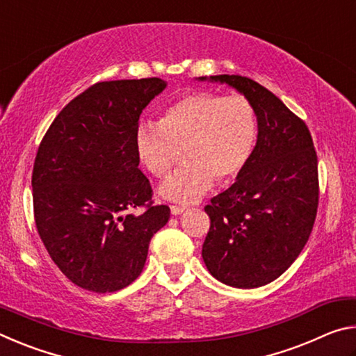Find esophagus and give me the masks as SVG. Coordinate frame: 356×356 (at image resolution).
<instances>
[{
	"label": "esophagus",
	"instance_id": "obj_1",
	"mask_svg": "<svg viewBox=\"0 0 356 356\" xmlns=\"http://www.w3.org/2000/svg\"><path fill=\"white\" fill-rule=\"evenodd\" d=\"M185 210V206H171V213L172 215H180Z\"/></svg>",
	"mask_w": 356,
	"mask_h": 356
}]
</instances>
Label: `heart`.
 Returning <instances> with one entry per match:
<instances>
[{
    "label": "heart",
    "mask_w": 356,
    "mask_h": 356,
    "mask_svg": "<svg viewBox=\"0 0 356 356\" xmlns=\"http://www.w3.org/2000/svg\"><path fill=\"white\" fill-rule=\"evenodd\" d=\"M254 106L240 94L191 92L165 108L160 122H143L135 134L140 163L155 177L171 171L182 149L185 163L160 186V196L174 202H195L218 179L227 184L240 176L254 150Z\"/></svg>",
    "instance_id": "obj_1"
}]
</instances>
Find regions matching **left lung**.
<instances>
[{
	"label": "left lung",
	"instance_id": "8db88e82",
	"mask_svg": "<svg viewBox=\"0 0 356 356\" xmlns=\"http://www.w3.org/2000/svg\"><path fill=\"white\" fill-rule=\"evenodd\" d=\"M197 80L237 89L257 118V141L248 165L204 207L210 218L204 264L222 284L261 287L291 267L311 236L318 204L314 143L303 120L251 78Z\"/></svg>",
	"mask_w": 356,
	"mask_h": 356
}]
</instances>
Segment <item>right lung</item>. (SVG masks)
Listing matches in <instances>:
<instances>
[{
  "mask_svg": "<svg viewBox=\"0 0 356 356\" xmlns=\"http://www.w3.org/2000/svg\"><path fill=\"white\" fill-rule=\"evenodd\" d=\"M165 88L160 78L95 83L63 108L39 146L35 227L58 268L86 291L131 284L170 220V207L152 204L135 150L141 113ZM136 207L145 212L134 216Z\"/></svg>",
  "mask_w": 356,
  "mask_h": 356,
  "instance_id": "1",
  "label": "right lung"
}]
</instances>
